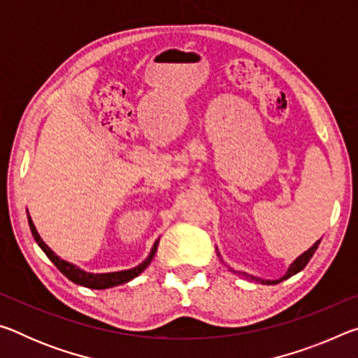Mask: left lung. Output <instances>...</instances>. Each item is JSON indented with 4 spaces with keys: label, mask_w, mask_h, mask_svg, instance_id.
Instances as JSON below:
<instances>
[{
    "label": "left lung",
    "mask_w": 358,
    "mask_h": 358,
    "mask_svg": "<svg viewBox=\"0 0 358 358\" xmlns=\"http://www.w3.org/2000/svg\"><path fill=\"white\" fill-rule=\"evenodd\" d=\"M319 243H320V240H317L316 243H314L310 250L308 251H305L301 254L300 257H296L294 262H292V265L289 266V270H287V273L284 275L281 280H276V281H265V280H259V278H252V276H250L251 280H256V281H260L262 284H278V282H281V281H284V280H287V278H290L292 275H295V273H299V271H301L303 268H305L306 266V264L310 262V259L313 257V254L316 252V250H317V246H319Z\"/></svg>",
    "instance_id": "8db88e82"
}]
</instances>
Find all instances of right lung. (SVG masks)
Segmentation results:
<instances>
[{
	"mask_svg": "<svg viewBox=\"0 0 358 358\" xmlns=\"http://www.w3.org/2000/svg\"><path fill=\"white\" fill-rule=\"evenodd\" d=\"M28 224H29V229H31V234L36 240V243L41 246V250L47 254V257L52 260L53 265L57 266V268L62 271V273L71 280L72 282L76 284H80V286L85 287H90V289H108V287H113V286H120V284H124L131 280H134L136 276H138L142 273V271L147 268L148 264L151 262V259H153L155 252L157 250V243H159V240H156V243L151 248V252L150 256L147 257V260H143L141 265H137L136 268H131V270H123V271H113V273H101V275H93V273H87V271H83L78 268V266L72 265L69 262H66V260L59 259L55 252H53L50 248H48L42 238L39 237L38 230H36L34 224L31 221V217L28 215Z\"/></svg>",
	"mask_w": 358,
	"mask_h": 358,
	"instance_id": "right-lung-1",
	"label": "right lung"
}]
</instances>
